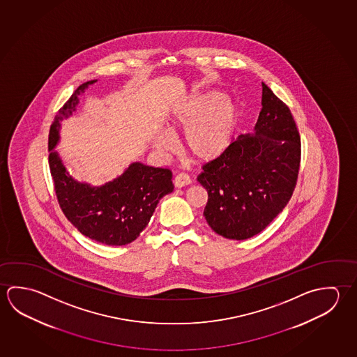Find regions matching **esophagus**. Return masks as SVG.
<instances>
[{
	"label": "esophagus",
	"instance_id": "obj_1",
	"mask_svg": "<svg viewBox=\"0 0 357 357\" xmlns=\"http://www.w3.org/2000/svg\"><path fill=\"white\" fill-rule=\"evenodd\" d=\"M190 183H192V181H190V178L185 173H179L174 178V185H176V188L185 187V185H189Z\"/></svg>",
	"mask_w": 357,
	"mask_h": 357
}]
</instances>
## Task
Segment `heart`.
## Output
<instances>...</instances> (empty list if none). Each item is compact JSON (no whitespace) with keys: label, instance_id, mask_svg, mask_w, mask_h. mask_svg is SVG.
I'll return each mask as SVG.
<instances>
[{"label":"heart","instance_id":"b5f03b06","mask_svg":"<svg viewBox=\"0 0 357 357\" xmlns=\"http://www.w3.org/2000/svg\"><path fill=\"white\" fill-rule=\"evenodd\" d=\"M241 112L237 102L218 89L187 95L172 109L167 126L172 134L184 130L183 145L199 162H212L229 148L237 130ZM154 148L169 153L176 148L173 135L165 130L153 139Z\"/></svg>","mask_w":357,"mask_h":357}]
</instances>
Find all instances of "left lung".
I'll return each instance as SVG.
<instances>
[{
  "label": "left lung",
  "mask_w": 357,
  "mask_h": 357,
  "mask_svg": "<svg viewBox=\"0 0 357 357\" xmlns=\"http://www.w3.org/2000/svg\"><path fill=\"white\" fill-rule=\"evenodd\" d=\"M301 162V139L287 105L262 82L255 132L241 134L198 181L208 192L206 223L228 239H248L287 206Z\"/></svg>",
  "instance_id": "8db88e82"
}]
</instances>
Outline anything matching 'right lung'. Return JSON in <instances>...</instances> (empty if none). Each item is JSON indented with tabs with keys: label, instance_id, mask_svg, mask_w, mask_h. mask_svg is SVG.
<instances>
[{
	"label": "right lung",
	"instance_id": "1",
	"mask_svg": "<svg viewBox=\"0 0 357 357\" xmlns=\"http://www.w3.org/2000/svg\"><path fill=\"white\" fill-rule=\"evenodd\" d=\"M98 80L84 82L55 116L49 134V164L57 200L65 217L84 236L107 245L132 243L149 223L159 200L172 193V172L140 162L99 187L70 176L55 151L60 123L75 113L79 96ZM58 134H56V130Z\"/></svg>",
	"mask_w": 357,
	"mask_h": 357
}]
</instances>
